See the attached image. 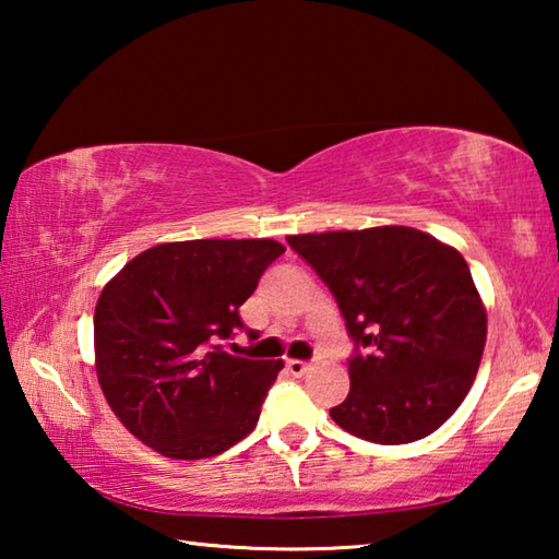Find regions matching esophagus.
Wrapping results in <instances>:
<instances>
[{
    "mask_svg": "<svg viewBox=\"0 0 559 559\" xmlns=\"http://www.w3.org/2000/svg\"><path fill=\"white\" fill-rule=\"evenodd\" d=\"M286 367L293 377H302L310 370V362H302V359H288Z\"/></svg>",
    "mask_w": 559,
    "mask_h": 559,
    "instance_id": "34e87169",
    "label": "esophagus"
}]
</instances>
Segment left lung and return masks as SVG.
<instances>
[{"mask_svg":"<svg viewBox=\"0 0 559 559\" xmlns=\"http://www.w3.org/2000/svg\"><path fill=\"white\" fill-rule=\"evenodd\" d=\"M337 300L355 353L333 421L374 443L429 437L459 409L486 347L468 263L409 226L288 236Z\"/></svg>","mask_w":559,"mask_h":559,"instance_id":"1","label":"left lung"}]
</instances>
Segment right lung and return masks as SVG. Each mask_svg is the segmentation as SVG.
I'll use <instances>...</instances> for the list:
<instances>
[{"label": "right lung", "instance_id": "add662e5", "mask_svg": "<svg viewBox=\"0 0 559 559\" xmlns=\"http://www.w3.org/2000/svg\"><path fill=\"white\" fill-rule=\"evenodd\" d=\"M283 251L271 239L159 243L103 288L98 382L132 437L192 461L253 431L283 362L229 355L222 340L246 330L239 308Z\"/></svg>", "mask_w": 559, "mask_h": 559}]
</instances>
